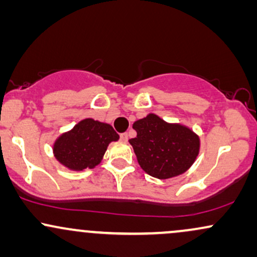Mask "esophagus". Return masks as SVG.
<instances>
[{
    "label": "esophagus",
    "mask_w": 257,
    "mask_h": 257,
    "mask_svg": "<svg viewBox=\"0 0 257 257\" xmlns=\"http://www.w3.org/2000/svg\"><path fill=\"white\" fill-rule=\"evenodd\" d=\"M119 138H120V141L125 143V141L128 140V134H126V133H123V134L119 135Z\"/></svg>",
    "instance_id": "esophagus-1"
}]
</instances>
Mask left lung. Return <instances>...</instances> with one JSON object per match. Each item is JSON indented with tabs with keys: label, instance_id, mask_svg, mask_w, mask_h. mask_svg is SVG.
<instances>
[{
	"label": "left lung",
	"instance_id": "1",
	"mask_svg": "<svg viewBox=\"0 0 257 257\" xmlns=\"http://www.w3.org/2000/svg\"><path fill=\"white\" fill-rule=\"evenodd\" d=\"M133 129L137 138L129 144L139 166L156 179H172L187 172L199 153V137L181 123L166 122L149 113L134 122Z\"/></svg>",
	"mask_w": 257,
	"mask_h": 257
}]
</instances>
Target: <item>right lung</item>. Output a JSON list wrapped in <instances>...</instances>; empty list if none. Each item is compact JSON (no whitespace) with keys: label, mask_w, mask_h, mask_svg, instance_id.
Returning a JSON list of instances; mask_svg holds the SVG:
<instances>
[{"label":"right lung","mask_w":257,"mask_h":257,"mask_svg":"<svg viewBox=\"0 0 257 257\" xmlns=\"http://www.w3.org/2000/svg\"><path fill=\"white\" fill-rule=\"evenodd\" d=\"M118 139L110 124L85 118L71 131L59 135L53 144V155L59 163L73 172L93 169L102 161L108 144Z\"/></svg>","instance_id":"obj_1"}]
</instances>
